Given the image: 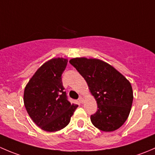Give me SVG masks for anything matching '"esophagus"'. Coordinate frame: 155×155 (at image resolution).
Wrapping results in <instances>:
<instances>
[{
    "mask_svg": "<svg viewBox=\"0 0 155 155\" xmlns=\"http://www.w3.org/2000/svg\"><path fill=\"white\" fill-rule=\"evenodd\" d=\"M79 103H80V104H83V103H84V99H83V97H80L79 98Z\"/></svg>",
    "mask_w": 155,
    "mask_h": 155,
    "instance_id": "1",
    "label": "esophagus"
}]
</instances>
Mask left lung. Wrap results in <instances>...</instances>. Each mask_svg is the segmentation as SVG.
I'll return each mask as SVG.
<instances>
[{
	"label": "left lung",
	"instance_id": "1",
	"mask_svg": "<svg viewBox=\"0 0 155 155\" xmlns=\"http://www.w3.org/2000/svg\"><path fill=\"white\" fill-rule=\"evenodd\" d=\"M70 63L86 81L96 100L97 111L91 115L94 126L105 132L118 129L129 116L134 99L131 84L107 62L97 58H76Z\"/></svg>",
	"mask_w": 155,
	"mask_h": 155
}]
</instances>
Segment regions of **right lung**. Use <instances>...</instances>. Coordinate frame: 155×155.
I'll use <instances>...</instances> for the list:
<instances>
[{
    "mask_svg": "<svg viewBox=\"0 0 155 155\" xmlns=\"http://www.w3.org/2000/svg\"><path fill=\"white\" fill-rule=\"evenodd\" d=\"M68 60L56 58L35 72L24 91V104L37 126L48 132L63 129L70 123L78 105L70 104L61 80Z\"/></svg>",
    "mask_w": 155,
    "mask_h": 155,
    "instance_id": "right-lung-1",
    "label": "right lung"
}]
</instances>
